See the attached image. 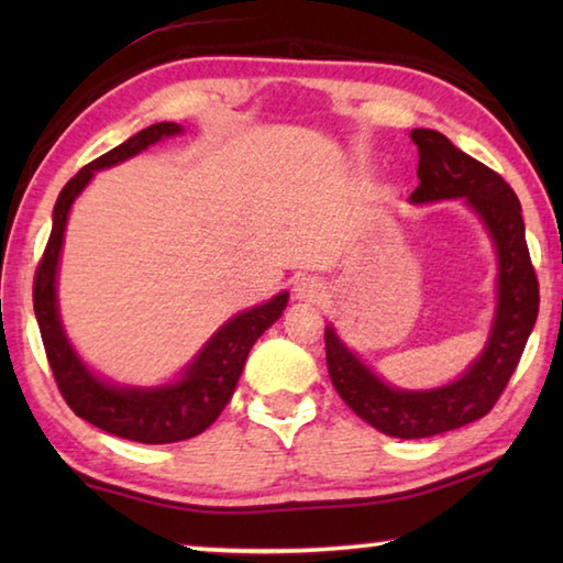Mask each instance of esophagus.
<instances>
[{"instance_id":"obj_1","label":"esophagus","mask_w":563,"mask_h":563,"mask_svg":"<svg viewBox=\"0 0 563 563\" xmlns=\"http://www.w3.org/2000/svg\"><path fill=\"white\" fill-rule=\"evenodd\" d=\"M292 295H295V300L318 302L322 298V283L318 278H310V275H305V278L295 280Z\"/></svg>"}]
</instances>
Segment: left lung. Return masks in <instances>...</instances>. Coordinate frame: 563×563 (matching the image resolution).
Segmentation results:
<instances>
[{
	"instance_id": "left-lung-1",
	"label": "left lung",
	"mask_w": 563,
	"mask_h": 563,
	"mask_svg": "<svg viewBox=\"0 0 563 563\" xmlns=\"http://www.w3.org/2000/svg\"><path fill=\"white\" fill-rule=\"evenodd\" d=\"M419 186L412 203L464 198L487 225L497 245V316L487 347L454 383L437 389H397L350 352L335 330H325L328 373L338 395L375 430L399 440H422L474 422L497 405L539 316V280L523 235L521 203L497 170L479 164L432 129H412Z\"/></svg>"
}]
</instances>
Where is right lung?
Listing matches in <instances>:
<instances>
[{
    "label": "right lung",
    "mask_w": 563,
    "mask_h": 563,
    "mask_svg": "<svg viewBox=\"0 0 563 563\" xmlns=\"http://www.w3.org/2000/svg\"><path fill=\"white\" fill-rule=\"evenodd\" d=\"M180 131L184 129L178 123H154L84 166L56 198L49 243L34 273V316L40 322L46 360L66 405L74 409L76 417L87 419L99 430L141 444H170L208 430L223 412L228 399L233 397L255 340L283 316L288 305V292H280L258 308L231 318L206 342V347L184 369L180 379L161 387H119L103 383L74 352L62 328L59 305H56V273H59V255L71 203L87 188L93 170L117 166Z\"/></svg>",
    "instance_id": "add662e5"
}]
</instances>
